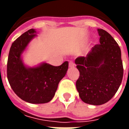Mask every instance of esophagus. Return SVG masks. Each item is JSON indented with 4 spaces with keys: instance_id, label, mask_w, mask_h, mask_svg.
I'll list each match as a JSON object with an SVG mask.
<instances>
[{
    "instance_id": "esophagus-1",
    "label": "esophagus",
    "mask_w": 129,
    "mask_h": 129,
    "mask_svg": "<svg viewBox=\"0 0 129 129\" xmlns=\"http://www.w3.org/2000/svg\"><path fill=\"white\" fill-rule=\"evenodd\" d=\"M69 67L70 68H74L75 67V63L73 61L69 62Z\"/></svg>"
}]
</instances>
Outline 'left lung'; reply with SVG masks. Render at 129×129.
<instances>
[{
    "mask_svg": "<svg viewBox=\"0 0 129 129\" xmlns=\"http://www.w3.org/2000/svg\"><path fill=\"white\" fill-rule=\"evenodd\" d=\"M100 44L95 45L86 56L75 59L79 77L76 87L84 102L102 105L113 97L123 78L121 50L111 34L98 29Z\"/></svg>",
    "mask_w": 129,
    "mask_h": 129,
    "instance_id": "obj_1",
    "label": "left lung"
}]
</instances>
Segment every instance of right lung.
I'll return each instance as SVG.
<instances>
[{"label":"right lung","instance_id":"add662e5","mask_svg":"<svg viewBox=\"0 0 129 129\" xmlns=\"http://www.w3.org/2000/svg\"><path fill=\"white\" fill-rule=\"evenodd\" d=\"M36 33L34 29H29L12 44L7 60V79L14 92L21 100L31 104H45L55 95L59 81L67 73L68 62L59 66L47 63L34 67L24 64L21 55L37 37Z\"/></svg>","mask_w":129,"mask_h":129}]
</instances>
